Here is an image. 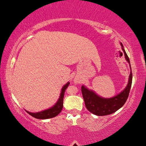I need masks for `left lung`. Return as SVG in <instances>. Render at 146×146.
<instances>
[{"label": "left lung", "instance_id": "obj_1", "mask_svg": "<svg viewBox=\"0 0 146 146\" xmlns=\"http://www.w3.org/2000/svg\"><path fill=\"white\" fill-rule=\"evenodd\" d=\"M121 45L122 50L124 53L125 60L130 64V68L131 70L130 60H129L128 55L125 53L122 43H121ZM132 80V74L131 70L126 87L121 93L111 98H104L99 96L93 90L88 89L86 86L82 85V96L86 108L90 113L98 116H104V115H110L116 112L117 110L119 109L124 105L128 99L130 88H131Z\"/></svg>", "mask_w": 146, "mask_h": 146}]
</instances>
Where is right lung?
<instances>
[{
    "label": "right lung",
    "instance_id": "right-lung-1",
    "mask_svg": "<svg viewBox=\"0 0 146 146\" xmlns=\"http://www.w3.org/2000/svg\"><path fill=\"white\" fill-rule=\"evenodd\" d=\"M69 82H67L64 85L62 88L61 93H60V98L58 99V102H56V104L53 105V106L51 107L48 109L42 110V111L38 112V113H31V112L26 111L31 116L36 119H46L53 118V117H56L57 115L62 111L63 108V100H64V95L65 90L67 88V87L69 85Z\"/></svg>",
    "mask_w": 146,
    "mask_h": 146
}]
</instances>
